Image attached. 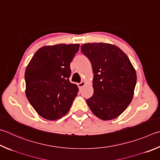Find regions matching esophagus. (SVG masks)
<instances>
[{
	"label": "esophagus",
	"instance_id": "1",
	"mask_svg": "<svg viewBox=\"0 0 160 160\" xmlns=\"http://www.w3.org/2000/svg\"><path fill=\"white\" fill-rule=\"evenodd\" d=\"M85 85V82H84V81H82V82L78 83V88H79L80 89H81Z\"/></svg>",
	"mask_w": 160,
	"mask_h": 160
}]
</instances>
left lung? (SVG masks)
<instances>
[{"instance_id": "1", "label": "left lung", "mask_w": 160, "mask_h": 160, "mask_svg": "<svg viewBox=\"0 0 160 160\" xmlns=\"http://www.w3.org/2000/svg\"><path fill=\"white\" fill-rule=\"evenodd\" d=\"M80 49L91 62L94 72V94L87 103L101 120L116 118L133 98L136 74L132 63L122 50L111 44L87 43Z\"/></svg>"}]
</instances>
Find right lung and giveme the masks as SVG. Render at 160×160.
I'll return each instance as SVG.
<instances>
[{
	"label": "right lung",
	"mask_w": 160,
	"mask_h": 160,
	"mask_svg": "<svg viewBox=\"0 0 160 160\" xmlns=\"http://www.w3.org/2000/svg\"><path fill=\"white\" fill-rule=\"evenodd\" d=\"M79 44L44 46L32 57L25 71L26 95L43 118L56 120L67 113L79 91L69 81L70 64Z\"/></svg>",
	"instance_id": "right-lung-1"
}]
</instances>
